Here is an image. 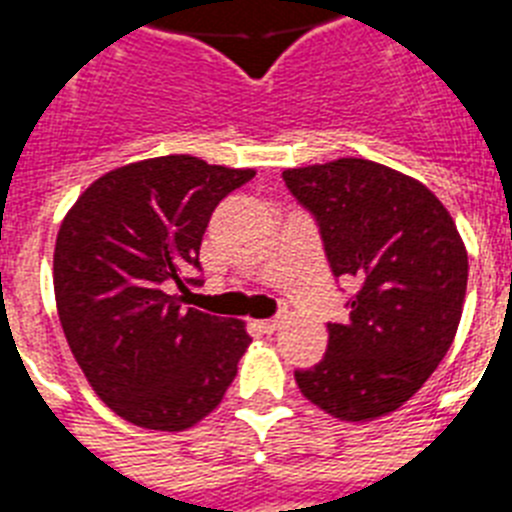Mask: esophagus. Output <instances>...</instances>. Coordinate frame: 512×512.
Masks as SVG:
<instances>
[{"label":"esophagus","mask_w":512,"mask_h":512,"mask_svg":"<svg viewBox=\"0 0 512 512\" xmlns=\"http://www.w3.org/2000/svg\"><path fill=\"white\" fill-rule=\"evenodd\" d=\"M281 317H273V320H260L257 322V328L263 330V333H276L278 328H281Z\"/></svg>","instance_id":"esophagus-1"}]
</instances>
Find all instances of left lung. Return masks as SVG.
I'll return each mask as SVG.
<instances>
[{"mask_svg":"<svg viewBox=\"0 0 512 512\" xmlns=\"http://www.w3.org/2000/svg\"><path fill=\"white\" fill-rule=\"evenodd\" d=\"M315 216L333 276L354 278L349 320L328 322L320 364L296 369L307 401L341 422L401 409L448 354L468 255L448 208L401 171L338 158L283 171Z\"/></svg>","mask_w":512,"mask_h":512,"instance_id":"8db88e82","label":"left lung"}]
</instances>
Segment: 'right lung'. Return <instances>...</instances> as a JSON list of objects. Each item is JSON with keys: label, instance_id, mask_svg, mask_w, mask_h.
I'll use <instances>...</instances> for the list:
<instances>
[{"label": "right lung", "instance_id": "1", "mask_svg": "<svg viewBox=\"0 0 512 512\" xmlns=\"http://www.w3.org/2000/svg\"><path fill=\"white\" fill-rule=\"evenodd\" d=\"M255 176L195 156L103 174L54 247L59 322L90 388L127 422L182 432L210 414L252 343L242 320L184 307L216 205Z\"/></svg>", "mask_w": 512, "mask_h": 512}]
</instances>
